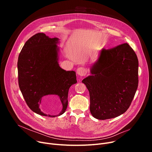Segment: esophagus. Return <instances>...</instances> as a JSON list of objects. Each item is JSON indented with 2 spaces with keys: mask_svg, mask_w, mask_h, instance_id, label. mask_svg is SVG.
<instances>
[{
  "mask_svg": "<svg viewBox=\"0 0 152 152\" xmlns=\"http://www.w3.org/2000/svg\"><path fill=\"white\" fill-rule=\"evenodd\" d=\"M76 73L78 75L81 76H86L87 74V70L84 67H79L76 70Z\"/></svg>",
  "mask_w": 152,
  "mask_h": 152,
  "instance_id": "34e87169",
  "label": "esophagus"
}]
</instances>
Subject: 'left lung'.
Wrapping results in <instances>:
<instances>
[{
	"label": "left lung",
	"mask_w": 152,
	"mask_h": 152,
	"mask_svg": "<svg viewBox=\"0 0 152 152\" xmlns=\"http://www.w3.org/2000/svg\"><path fill=\"white\" fill-rule=\"evenodd\" d=\"M138 67L137 55L128 44L102 49L92 75L82 81L89 92L94 118L104 120L126 112L138 87Z\"/></svg>",
	"instance_id": "1"
}]
</instances>
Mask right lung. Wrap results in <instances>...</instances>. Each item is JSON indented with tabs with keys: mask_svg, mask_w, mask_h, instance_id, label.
Listing matches in <instances>:
<instances>
[{
	"mask_svg": "<svg viewBox=\"0 0 152 152\" xmlns=\"http://www.w3.org/2000/svg\"><path fill=\"white\" fill-rule=\"evenodd\" d=\"M57 37L39 33L30 37L23 47L18 60V84L29 108L34 113L47 115L39 109L42 97L58 96L63 108L57 116L65 113L69 87L77 83L76 72L61 68L58 62Z\"/></svg>",
	"mask_w": 152,
	"mask_h": 152,
	"instance_id": "1",
	"label": "right lung"
}]
</instances>
